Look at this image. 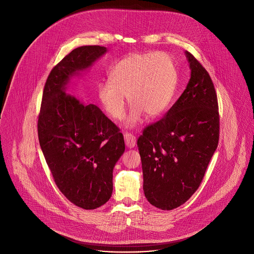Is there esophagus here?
Here are the masks:
<instances>
[{
    "instance_id": "esophagus-1",
    "label": "esophagus",
    "mask_w": 254,
    "mask_h": 254,
    "mask_svg": "<svg viewBox=\"0 0 254 254\" xmlns=\"http://www.w3.org/2000/svg\"><path fill=\"white\" fill-rule=\"evenodd\" d=\"M125 141H126V144L127 147L128 149H132L135 147V143H136V138L133 134L131 133H125Z\"/></svg>"
}]
</instances>
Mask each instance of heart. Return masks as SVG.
I'll return each mask as SVG.
<instances>
[{
    "label": "heart",
    "mask_w": 254,
    "mask_h": 254,
    "mask_svg": "<svg viewBox=\"0 0 254 254\" xmlns=\"http://www.w3.org/2000/svg\"><path fill=\"white\" fill-rule=\"evenodd\" d=\"M177 84L173 59L164 53H133L120 60L110 71V79L97 84L96 95L104 113L114 121L123 119L127 98L131 105L126 121L135 127L143 115L161 116L170 105Z\"/></svg>",
    "instance_id": "heart-1"
}]
</instances>
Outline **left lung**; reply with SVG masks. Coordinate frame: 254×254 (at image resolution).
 Wrapping results in <instances>:
<instances>
[{"label": "left lung", "mask_w": 254, "mask_h": 254, "mask_svg": "<svg viewBox=\"0 0 254 254\" xmlns=\"http://www.w3.org/2000/svg\"><path fill=\"white\" fill-rule=\"evenodd\" d=\"M185 54L191 70L186 89L137 139L144 196L162 210L181 206L196 192L219 140L214 84L199 61Z\"/></svg>", "instance_id": "left-lung-1"}]
</instances>
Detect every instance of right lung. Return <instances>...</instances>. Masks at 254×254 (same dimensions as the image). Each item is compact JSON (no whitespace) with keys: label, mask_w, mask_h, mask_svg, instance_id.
<instances>
[{"label":"right lung","mask_w":254,"mask_h":254,"mask_svg":"<svg viewBox=\"0 0 254 254\" xmlns=\"http://www.w3.org/2000/svg\"><path fill=\"white\" fill-rule=\"evenodd\" d=\"M106 51L102 46H81L66 55L46 80L38 119L40 147L57 187L86 210L110 200L125 140L99 107L68 94L67 86Z\"/></svg>","instance_id":"right-lung-1"}]
</instances>
